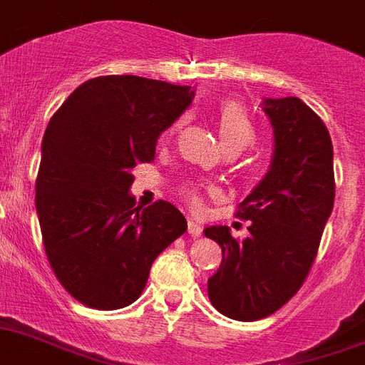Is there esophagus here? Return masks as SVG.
<instances>
[{"label":"esophagus","mask_w":365,"mask_h":365,"mask_svg":"<svg viewBox=\"0 0 365 365\" xmlns=\"http://www.w3.org/2000/svg\"><path fill=\"white\" fill-rule=\"evenodd\" d=\"M188 232L192 236H201V232H203V227L199 225L195 220H188Z\"/></svg>","instance_id":"esophagus-1"}]
</instances>
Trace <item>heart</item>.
<instances>
[{
  "instance_id": "obj_1",
  "label": "heart",
  "mask_w": 365,
  "mask_h": 365,
  "mask_svg": "<svg viewBox=\"0 0 365 365\" xmlns=\"http://www.w3.org/2000/svg\"><path fill=\"white\" fill-rule=\"evenodd\" d=\"M180 121L182 120L177 121L171 130H175L180 125ZM216 123L221 142H223L227 149L242 151V149L253 145L255 140H257V127H255L253 120H251L249 112L244 108V105H240L238 101L221 103L216 112ZM203 190L214 192L212 186L188 182V185L180 186V194L188 201L190 207L199 210V208L203 207Z\"/></svg>"
}]
</instances>
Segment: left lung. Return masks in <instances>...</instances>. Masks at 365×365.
<instances>
[{
	"mask_svg": "<svg viewBox=\"0 0 365 365\" xmlns=\"http://www.w3.org/2000/svg\"><path fill=\"white\" fill-rule=\"evenodd\" d=\"M262 108L275 130V153L235 214L249 221V236L236 240L229 227L203 230L223 253L208 279V299L238 322L272 316L297 294L334 207L332 142L322 118L299 98L264 99Z\"/></svg>",
	"mask_w": 365,
	"mask_h": 365,
	"instance_id": "8db88e82",
	"label": "left lung"
}]
</instances>
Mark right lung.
I'll return each mask as SVG.
<instances>
[{
    "label": "right lung",
    "mask_w": 365,
    "mask_h": 365,
    "mask_svg": "<svg viewBox=\"0 0 365 365\" xmlns=\"http://www.w3.org/2000/svg\"><path fill=\"white\" fill-rule=\"evenodd\" d=\"M190 86L103 76L51 116L36 175V212L49 266L85 307L118 310L144 292L155 258L186 232L168 201L136 207L133 168L155 160L162 130L186 110Z\"/></svg>",
    "instance_id": "right-lung-1"
}]
</instances>
